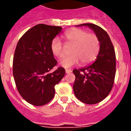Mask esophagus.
<instances>
[{"instance_id":"obj_1","label":"esophagus","mask_w":131,"mask_h":131,"mask_svg":"<svg viewBox=\"0 0 131 131\" xmlns=\"http://www.w3.org/2000/svg\"><path fill=\"white\" fill-rule=\"evenodd\" d=\"M65 72H66V73H71L72 71L71 69H66Z\"/></svg>"}]
</instances>
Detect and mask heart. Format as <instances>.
<instances>
[{
    "instance_id": "heart-1",
    "label": "heart",
    "mask_w": 131,
    "mask_h": 131,
    "mask_svg": "<svg viewBox=\"0 0 131 131\" xmlns=\"http://www.w3.org/2000/svg\"><path fill=\"white\" fill-rule=\"evenodd\" d=\"M67 43L73 45L69 56L64 58L60 65L64 68H70L80 62L81 65H87L96 59L100 51V41L96 35L88 33L80 28H73L64 34ZM51 51L58 58L64 55L63 45L60 40L54 38L51 43Z\"/></svg>"
}]
</instances>
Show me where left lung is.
Listing matches in <instances>:
<instances>
[{
  "label": "left lung",
  "mask_w": 131,
  "mask_h": 131,
  "mask_svg": "<svg viewBox=\"0 0 131 131\" xmlns=\"http://www.w3.org/2000/svg\"><path fill=\"white\" fill-rule=\"evenodd\" d=\"M94 32L100 41V51L95 61L80 69H74L75 95L80 101L92 105L102 101L110 94L116 75V53L108 34L93 24H82Z\"/></svg>",
  "instance_id": "left-lung-1"
}]
</instances>
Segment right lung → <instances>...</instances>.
I'll list each match as a JSON object with an SVG mask.
<instances>
[{"label": "right lung", "mask_w": 131, "mask_h": 131, "mask_svg": "<svg viewBox=\"0 0 131 131\" xmlns=\"http://www.w3.org/2000/svg\"><path fill=\"white\" fill-rule=\"evenodd\" d=\"M62 27L40 24L24 34L17 43L13 60V74L17 90L26 101L44 105L54 96L55 86L65 75L58 67L51 72L57 61L51 43Z\"/></svg>", "instance_id": "1"}]
</instances>
